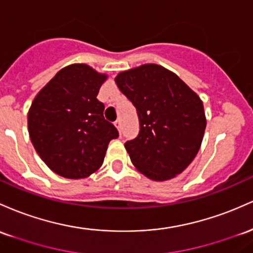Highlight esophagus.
<instances>
[{"label":"esophagus","mask_w":253,"mask_h":253,"mask_svg":"<svg viewBox=\"0 0 253 253\" xmlns=\"http://www.w3.org/2000/svg\"><path fill=\"white\" fill-rule=\"evenodd\" d=\"M113 124H115V126L117 127L118 131L121 132V130H122V122H121V119H117V121H116Z\"/></svg>","instance_id":"34e87169"}]
</instances>
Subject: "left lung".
I'll return each instance as SVG.
<instances>
[{
  "label": "left lung",
  "mask_w": 253,
  "mask_h": 253,
  "mask_svg": "<svg viewBox=\"0 0 253 253\" xmlns=\"http://www.w3.org/2000/svg\"><path fill=\"white\" fill-rule=\"evenodd\" d=\"M115 81L140 119L137 137L126 142L132 165L152 180L172 179L201 148L207 126L202 100L178 75L154 63L121 72Z\"/></svg>",
  "instance_id": "8db88e82"
}]
</instances>
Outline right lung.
<instances>
[{
	"mask_svg": "<svg viewBox=\"0 0 253 253\" xmlns=\"http://www.w3.org/2000/svg\"><path fill=\"white\" fill-rule=\"evenodd\" d=\"M106 74L88 64L64 67L39 90L28 110V134L51 171L81 179L98 171L118 130L96 99Z\"/></svg>",
	"mask_w": 253,
	"mask_h": 253,
	"instance_id": "right-lung-1",
	"label": "right lung"
}]
</instances>
